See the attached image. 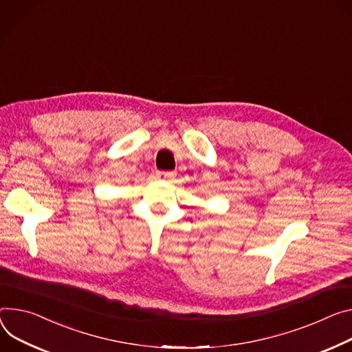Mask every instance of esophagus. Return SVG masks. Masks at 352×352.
<instances>
[{"label":"esophagus","mask_w":352,"mask_h":352,"mask_svg":"<svg viewBox=\"0 0 352 352\" xmlns=\"http://www.w3.org/2000/svg\"><path fill=\"white\" fill-rule=\"evenodd\" d=\"M157 178L162 179V181L171 182L175 178V173H173V171H160V173H157Z\"/></svg>","instance_id":"34e87169"}]
</instances>
